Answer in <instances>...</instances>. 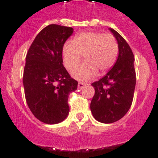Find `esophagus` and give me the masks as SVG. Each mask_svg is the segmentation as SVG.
<instances>
[{"label":"esophagus","mask_w":158,"mask_h":158,"mask_svg":"<svg viewBox=\"0 0 158 158\" xmlns=\"http://www.w3.org/2000/svg\"><path fill=\"white\" fill-rule=\"evenodd\" d=\"M85 86H86V83H82V82H79V83H78V89H79V90L83 89V87H85Z\"/></svg>","instance_id":"obj_1"}]
</instances>
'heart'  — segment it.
Returning a JSON list of instances; mask_svg holds the SVG:
<instances>
[{"mask_svg": "<svg viewBox=\"0 0 158 158\" xmlns=\"http://www.w3.org/2000/svg\"><path fill=\"white\" fill-rule=\"evenodd\" d=\"M119 54V46L112 34L84 32L77 34L72 42H66L62 49L64 67L73 71L83 58L84 63L72 72V76L87 81L97 74H104L112 67Z\"/></svg>", "mask_w": 158, "mask_h": 158, "instance_id": "b5f03b06", "label": "heart"}]
</instances>
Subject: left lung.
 <instances>
[{
	"label": "left lung",
	"mask_w": 158,
	"mask_h": 158,
	"mask_svg": "<svg viewBox=\"0 0 158 158\" xmlns=\"http://www.w3.org/2000/svg\"><path fill=\"white\" fill-rule=\"evenodd\" d=\"M109 30L118 42L119 55L107 75L91 84L95 95L90 104L94 118L104 124L117 121L128 112L136 86L133 53L118 32Z\"/></svg>",
	"instance_id": "1"
}]
</instances>
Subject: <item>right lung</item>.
I'll list each match as a JSON object with an SVG mask.
<instances>
[{"mask_svg":"<svg viewBox=\"0 0 158 158\" xmlns=\"http://www.w3.org/2000/svg\"><path fill=\"white\" fill-rule=\"evenodd\" d=\"M71 27L49 25L34 38L26 58L23 85L26 103L45 124H59L69 114L68 95L77 89L63 64L62 49L73 34Z\"/></svg>","mask_w":158,"mask_h":158,"instance_id":"obj_1","label":"right lung"}]
</instances>
